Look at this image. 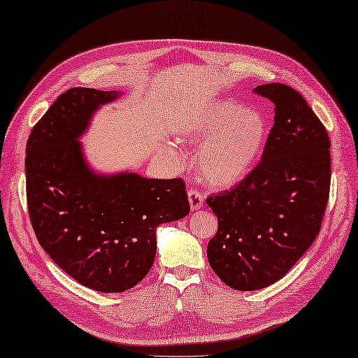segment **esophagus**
Segmentation results:
<instances>
[{
  "label": "esophagus",
  "instance_id": "esophagus-1",
  "mask_svg": "<svg viewBox=\"0 0 358 358\" xmlns=\"http://www.w3.org/2000/svg\"><path fill=\"white\" fill-rule=\"evenodd\" d=\"M188 202H189V208H192L193 211L199 210L203 206V194L199 192L198 188L188 189Z\"/></svg>",
  "mask_w": 358,
  "mask_h": 358
}]
</instances>
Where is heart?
I'll list each match as a JSON object with an SVG mask.
<instances>
[{
	"label": "heart",
	"instance_id": "obj_1",
	"mask_svg": "<svg viewBox=\"0 0 358 358\" xmlns=\"http://www.w3.org/2000/svg\"><path fill=\"white\" fill-rule=\"evenodd\" d=\"M180 143L201 145L196 152L199 178L213 188L238 184L258 164L264 152L268 127L258 109L233 100H213L196 105L178 123ZM166 156L180 162L182 152L166 143Z\"/></svg>",
	"mask_w": 358,
	"mask_h": 358
}]
</instances>
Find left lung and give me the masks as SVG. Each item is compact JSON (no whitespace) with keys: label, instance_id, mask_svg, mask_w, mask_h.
I'll return each mask as SVG.
<instances>
[{"label":"left lung","instance_id":"1","mask_svg":"<svg viewBox=\"0 0 358 358\" xmlns=\"http://www.w3.org/2000/svg\"><path fill=\"white\" fill-rule=\"evenodd\" d=\"M275 105L259 164L230 192L210 196L217 233L207 247L213 272L235 290L281 280L315 241L329 198L331 142L294 87H255Z\"/></svg>","mask_w":358,"mask_h":358}]
</instances>
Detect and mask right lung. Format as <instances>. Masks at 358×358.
<instances>
[{"label":"right lung","mask_w":358,"mask_h":358,"mask_svg":"<svg viewBox=\"0 0 358 358\" xmlns=\"http://www.w3.org/2000/svg\"><path fill=\"white\" fill-rule=\"evenodd\" d=\"M120 91L72 87L34 127L26 147L27 208L40 245L83 286L120 294L148 275L156 230L189 213L182 179L100 173L80 138Z\"/></svg>","instance_id":"right-lung-1"}]
</instances>
